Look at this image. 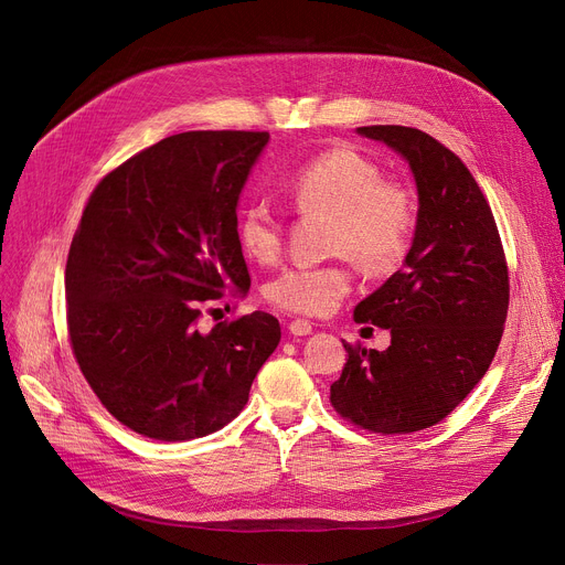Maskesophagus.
<instances>
[{"mask_svg":"<svg viewBox=\"0 0 565 565\" xmlns=\"http://www.w3.org/2000/svg\"><path fill=\"white\" fill-rule=\"evenodd\" d=\"M288 332L292 337H309L313 332V324L309 320H305V318H298V320H292L288 324Z\"/></svg>","mask_w":565,"mask_h":565,"instance_id":"esophagus-1","label":"esophagus"}]
</instances>
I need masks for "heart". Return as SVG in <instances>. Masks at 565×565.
Instances as JSON below:
<instances>
[{"mask_svg": "<svg viewBox=\"0 0 565 565\" xmlns=\"http://www.w3.org/2000/svg\"><path fill=\"white\" fill-rule=\"evenodd\" d=\"M288 192L302 215L330 217V252L343 254L371 275L401 265L414 228V203L405 188L384 181L382 169L354 148H330L292 173ZM284 220L267 201H252L237 220V243L256 263L281 252ZM350 290L341 265L288 267L265 286L273 305L322 316Z\"/></svg>", "mask_w": 565, "mask_h": 565, "instance_id": "heart-1", "label": "heart"}]
</instances>
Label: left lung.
Returning a JSON list of instances; mask_svg holds the SVG:
<instances>
[{
    "label": "left lung",
    "instance_id": "left-lung-1",
    "mask_svg": "<svg viewBox=\"0 0 565 565\" xmlns=\"http://www.w3.org/2000/svg\"><path fill=\"white\" fill-rule=\"evenodd\" d=\"M358 135L407 162L419 211L401 270L354 307V320L390 330L392 345L343 343L330 401L366 430L414 433L441 422L486 375L509 311L507 258L481 188L447 146L405 126Z\"/></svg>",
    "mask_w": 565,
    "mask_h": 565
}]
</instances>
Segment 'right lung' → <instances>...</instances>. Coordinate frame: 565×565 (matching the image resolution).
<instances>
[{"mask_svg": "<svg viewBox=\"0 0 565 565\" xmlns=\"http://www.w3.org/2000/svg\"><path fill=\"white\" fill-rule=\"evenodd\" d=\"M270 135H171L107 173L66 263L75 360L124 426L160 441L235 419L281 339L254 311L199 330L201 305L249 290L237 203Z\"/></svg>", "mask_w": 565, "mask_h": 565, "instance_id": "right-lung-1", "label": "right lung"}]
</instances>
